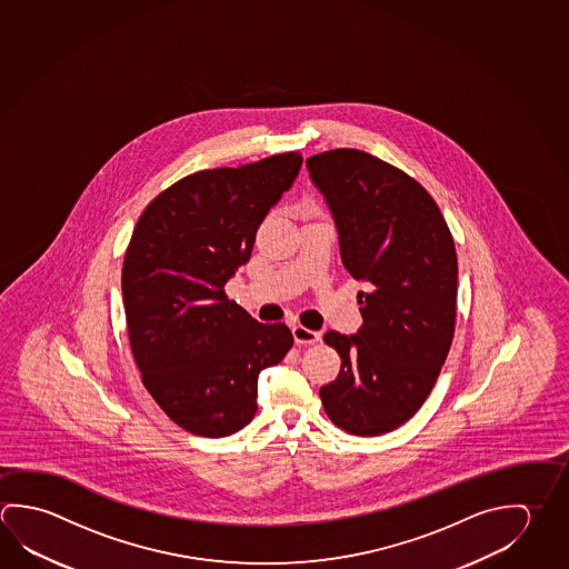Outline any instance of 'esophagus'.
I'll return each instance as SVG.
<instances>
[{
  "label": "esophagus",
  "instance_id": "obj_1",
  "mask_svg": "<svg viewBox=\"0 0 569 569\" xmlns=\"http://www.w3.org/2000/svg\"><path fill=\"white\" fill-rule=\"evenodd\" d=\"M293 339H296V343H318L321 333L313 331V329L303 328V326H296L293 328Z\"/></svg>",
  "mask_w": 569,
  "mask_h": 569
}]
</instances>
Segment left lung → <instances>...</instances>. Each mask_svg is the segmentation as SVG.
<instances>
[{"instance_id": "left-lung-1", "label": "left lung", "mask_w": 569, "mask_h": 569, "mask_svg": "<svg viewBox=\"0 0 569 569\" xmlns=\"http://www.w3.org/2000/svg\"><path fill=\"white\" fill-rule=\"evenodd\" d=\"M306 163L333 213L341 261L366 283L358 333L323 336L341 369L319 398L339 429L381 436L416 416L448 358L458 303L456 243L426 188L388 161L338 148Z\"/></svg>"}]
</instances>
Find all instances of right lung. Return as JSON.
I'll return each mask as SVG.
<instances>
[{"mask_svg": "<svg viewBox=\"0 0 569 569\" xmlns=\"http://www.w3.org/2000/svg\"><path fill=\"white\" fill-rule=\"evenodd\" d=\"M301 153L190 173L148 203L131 233L121 291L143 388L180 428L226 438L258 411L261 369L286 358V323L228 299L256 231L298 178Z\"/></svg>", "mask_w": 569, "mask_h": 569, "instance_id": "obj_1", "label": "right lung"}]
</instances>
